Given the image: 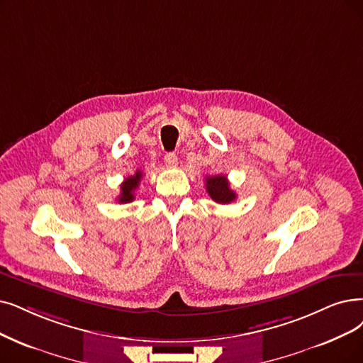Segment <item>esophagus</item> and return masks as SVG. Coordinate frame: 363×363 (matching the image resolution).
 I'll list each match as a JSON object with an SVG mask.
<instances>
[{"label": "esophagus", "mask_w": 363, "mask_h": 363, "mask_svg": "<svg viewBox=\"0 0 363 363\" xmlns=\"http://www.w3.org/2000/svg\"><path fill=\"white\" fill-rule=\"evenodd\" d=\"M164 161H165V164H167V167H176L177 165V156H176V153H167L165 156H164Z\"/></svg>", "instance_id": "34e87169"}]
</instances>
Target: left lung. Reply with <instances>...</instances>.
<instances>
[{
	"mask_svg": "<svg viewBox=\"0 0 363 363\" xmlns=\"http://www.w3.org/2000/svg\"><path fill=\"white\" fill-rule=\"evenodd\" d=\"M206 187L210 198L219 204H230L235 201L237 195L230 189L226 176H210L206 177Z\"/></svg>",
	"mask_w": 363,
	"mask_h": 363,
	"instance_id": "8db88e82",
	"label": "left lung"
}]
</instances>
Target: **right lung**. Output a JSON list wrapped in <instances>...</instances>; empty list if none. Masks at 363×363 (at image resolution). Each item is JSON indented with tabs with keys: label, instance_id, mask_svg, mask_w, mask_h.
<instances>
[{
	"label": "right lung",
	"instance_id": "obj_1",
	"mask_svg": "<svg viewBox=\"0 0 363 363\" xmlns=\"http://www.w3.org/2000/svg\"><path fill=\"white\" fill-rule=\"evenodd\" d=\"M141 177H143V172L137 169L134 176L123 180V183L121 184V195L118 196L119 204H126V202L134 201V192L141 182Z\"/></svg>",
	"mask_w": 363,
	"mask_h": 363
}]
</instances>
